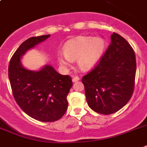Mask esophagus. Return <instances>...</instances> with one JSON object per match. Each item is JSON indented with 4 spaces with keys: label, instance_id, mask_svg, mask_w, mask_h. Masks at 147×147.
<instances>
[{
    "label": "esophagus",
    "instance_id": "esophagus-1",
    "mask_svg": "<svg viewBox=\"0 0 147 147\" xmlns=\"http://www.w3.org/2000/svg\"><path fill=\"white\" fill-rule=\"evenodd\" d=\"M73 82H77V81L80 80V78H79L78 76H74V77H73Z\"/></svg>",
    "mask_w": 147,
    "mask_h": 147
}]
</instances>
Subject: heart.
<instances>
[{
    "label": "heart",
    "instance_id": "b5f03b06",
    "mask_svg": "<svg viewBox=\"0 0 147 147\" xmlns=\"http://www.w3.org/2000/svg\"><path fill=\"white\" fill-rule=\"evenodd\" d=\"M105 42L102 38L92 37H77L65 43L64 54L58 59L60 65L67 68L71 61L76 60L82 71H88L96 65L104 53Z\"/></svg>",
    "mask_w": 147,
    "mask_h": 147
}]
</instances>
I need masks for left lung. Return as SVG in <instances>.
Here are the masks:
<instances>
[{
    "instance_id": "obj_1",
    "label": "left lung",
    "mask_w": 147,
    "mask_h": 147,
    "mask_svg": "<svg viewBox=\"0 0 147 147\" xmlns=\"http://www.w3.org/2000/svg\"><path fill=\"white\" fill-rule=\"evenodd\" d=\"M110 37L111 43L96 66L82 79L88 105L104 115L117 112L129 101L136 75L134 49L118 34Z\"/></svg>"
}]
</instances>
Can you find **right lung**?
<instances>
[{
	"mask_svg": "<svg viewBox=\"0 0 147 147\" xmlns=\"http://www.w3.org/2000/svg\"><path fill=\"white\" fill-rule=\"evenodd\" d=\"M49 36L33 37L24 41L13 55L8 67L11 88L18 105L29 116L43 122H55L64 116L72 79L60 74L49 65L39 71H28L23 67L20 59Z\"/></svg>",
	"mask_w": 147,
	"mask_h": 147,
	"instance_id": "obj_1",
	"label": "right lung"
}]
</instances>
